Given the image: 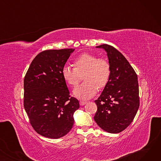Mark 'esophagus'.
<instances>
[{
	"label": "esophagus",
	"instance_id": "obj_1",
	"mask_svg": "<svg viewBox=\"0 0 161 161\" xmlns=\"http://www.w3.org/2000/svg\"><path fill=\"white\" fill-rule=\"evenodd\" d=\"M86 103H87L86 101H84V100H80V104L81 106H84Z\"/></svg>",
	"mask_w": 161,
	"mask_h": 161
}]
</instances>
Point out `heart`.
<instances>
[{
    "instance_id": "obj_1",
    "label": "heart",
    "mask_w": 161,
    "mask_h": 161,
    "mask_svg": "<svg viewBox=\"0 0 161 161\" xmlns=\"http://www.w3.org/2000/svg\"><path fill=\"white\" fill-rule=\"evenodd\" d=\"M74 68L63 67L61 74L64 81L70 87L78 85L83 75V82L74 90V95L80 99L87 100L93 97L99 89L104 88L111 75L109 62L104 58L90 53H83L73 62Z\"/></svg>"
}]
</instances>
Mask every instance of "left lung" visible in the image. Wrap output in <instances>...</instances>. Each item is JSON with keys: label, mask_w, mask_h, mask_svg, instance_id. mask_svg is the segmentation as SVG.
<instances>
[{"label": "left lung", "mask_w": 161, "mask_h": 161, "mask_svg": "<svg viewBox=\"0 0 161 161\" xmlns=\"http://www.w3.org/2000/svg\"><path fill=\"white\" fill-rule=\"evenodd\" d=\"M107 53L111 75L107 85L95 102L97 112L94 119L109 133L124 130L132 122L140 106L137 75L126 58L108 44L97 46Z\"/></svg>", "instance_id": "left-lung-1"}]
</instances>
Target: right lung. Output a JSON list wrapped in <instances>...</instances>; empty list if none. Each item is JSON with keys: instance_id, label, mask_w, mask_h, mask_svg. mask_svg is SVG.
I'll list each match as a JSON object with an SVG mask.
<instances>
[{"instance_id": "right-lung-1", "label": "right lung", "mask_w": 161, "mask_h": 161, "mask_svg": "<svg viewBox=\"0 0 161 161\" xmlns=\"http://www.w3.org/2000/svg\"><path fill=\"white\" fill-rule=\"evenodd\" d=\"M74 49L46 50L33 59L24 79V108L39 134L57 139L72 129L79 101L70 97L61 71Z\"/></svg>"}]
</instances>
